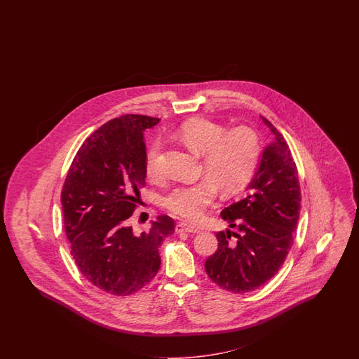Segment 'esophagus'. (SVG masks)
Wrapping results in <instances>:
<instances>
[{
    "label": "esophagus",
    "mask_w": 359,
    "mask_h": 359,
    "mask_svg": "<svg viewBox=\"0 0 359 359\" xmlns=\"http://www.w3.org/2000/svg\"><path fill=\"white\" fill-rule=\"evenodd\" d=\"M175 230H176V233H183V231H185V233H198L200 228H197L194 224H189V222H184L183 221V222H179L176 225Z\"/></svg>",
    "instance_id": "1"
}]
</instances>
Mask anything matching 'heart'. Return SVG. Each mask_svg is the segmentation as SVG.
<instances>
[{"label": "heart", "instance_id": "1", "mask_svg": "<svg viewBox=\"0 0 359 359\" xmlns=\"http://www.w3.org/2000/svg\"><path fill=\"white\" fill-rule=\"evenodd\" d=\"M175 137L192 152L203 156L208 179L175 187L164 198V205L180 217L197 219L216 197L230 195L249 183L259 159L258 135L248 128L225 129L213 121L192 118L184 122ZM146 171L150 177L162 175L161 142L154 141L146 152Z\"/></svg>", "mask_w": 359, "mask_h": 359}]
</instances>
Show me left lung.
Here are the masks:
<instances>
[{
  "label": "left lung",
  "instance_id": "8db88e82",
  "mask_svg": "<svg viewBox=\"0 0 359 359\" xmlns=\"http://www.w3.org/2000/svg\"><path fill=\"white\" fill-rule=\"evenodd\" d=\"M261 120L273 140L264 146L245 196L221 212L236 231H217V251L205 262L210 280L233 294L254 291L279 271L292 246L300 213L294 158L278 129L264 117Z\"/></svg>",
  "mask_w": 359,
  "mask_h": 359
}]
</instances>
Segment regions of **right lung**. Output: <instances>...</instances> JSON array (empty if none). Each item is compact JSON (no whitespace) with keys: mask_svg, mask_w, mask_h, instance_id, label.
<instances>
[{"mask_svg":"<svg viewBox=\"0 0 359 359\" xmlns=\"http://www.w3.org/2000/svg\"><path fill=\"white\" fill-rule=\"evenodd\" d=\"M158 118L125 114L95 131L77 151L62 191L71 255L87 280L108 294L140 291L159 271V249L174 234L165 215L147 231L130 226L146 179L143 133Z\"/></svg>","mask_w":359,"mask_h":359,"instance_id":"add662e5","label":"right lung"}]
</instances>
